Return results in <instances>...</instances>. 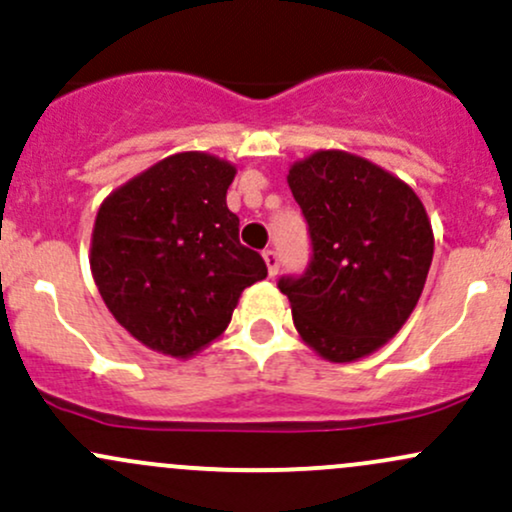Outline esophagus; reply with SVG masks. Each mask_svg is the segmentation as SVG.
I'll use <instances>...</instances> for the list:
<instances>
[{
  "label": "esophagus",
  "instance_id": "34e87169",
  "mask_svg": "<svg viewBox=\"0 0 512 512\" xmlns=\"http://www.w3.org/2000/svg\"><path fill=\"white\" fill-rule=\"evenodd\" d=\"M263 261H266V266H268V276H276V273H278V266H280V256H278V251L266 249V251H263Z\"/></svg>",
  "mask_w": 512,
  "mask_h": 512
}]
</instances>
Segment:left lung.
<instances>
[{
    "label": "left lung",
    "instance_id": "obj_1",
    "mask_svg": "<svg viewBox=\"0 0 512 512\" xmlns=\"http://www.w3.org/2000/svg\"><path fill=\"white\" fill-rule=\"evenodd\" d=\"M288 185L312 239L310 268L278 283L295 329L332 364L364 359L400 332L425 288V205L386 168L337 148L295 161Z\"/></svg>",
    "mask_w": 512,
    "mask_h": 512
}]
</instances>
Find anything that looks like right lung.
<instances>
[{"instance_id": "right-lung-1", "label": "right lung", "mask_w": 512, "mask_h": 512, "mask_svg": "<svg viewBox=\"0 0 512 512\" xmlns=\"http://www.w3.org/2000/svg\"><path fill=\"white\" fill-rule=\"evenodd\" d=\"M234 175L212 153H173L109 192L97 212V290L114 320L158 354L190 359L205 349L232 322L244 288L268 276L227 207Z\"/></svg>"}]
</instances>
